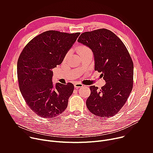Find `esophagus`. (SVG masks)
Instances as JSON below:
<instances>
[{"instance_id": "1", "label": "esophagus", "mask_w": 153, "mask_h": 153, "mask_svg": "<svg viewBox=\"0 0 153 153\" xmlns=\"http://www.w3.org/2000/svg\"><path fill=\"white\" fill-rule=\"evenodd\" d=\"M74 87L76 88H81V87H83V84L79 82H77L74 84Z\"/></svg>"}]
</instances>
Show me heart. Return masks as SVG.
<instances>
[{"mask_svg": "<svg viewBox=\"0 0 153 153\" xmlns=\"http://www.w3.org/2000/svg\"><path fill=\"white\" fill-rule=\"evenodd\" d=\"M77 52L79 53V54H80L81 53H83V52H85V51H90V48H89L88 47H86V46H85V45H79V46L77 47ZM68 54H69V52H68L66 54H65V59H66V58L68 57Z\"/></svg>", "mask_w": 153, "mask_h": 153, "instance_id": "heart-1", "label": "heart"}]
</instances>
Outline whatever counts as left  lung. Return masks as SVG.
Instances as JSON below:
<instances>
[{"instance_id":"1","label":"left lung","mask_w":153,"mask_h":153,"mask_svg":"<svg viewBox=\"0 0 153 153\" xmlns=\"http://www.w3.org/2000/svg\"><path fill=\"white\" fill-rule=\"evenodd\" d=\"M77 41L90 47L94 56L95 71L106 83L101 89L91 86L86 104L101 117L116 115L126 103L133 86L134 65L123 42L110 30L100 28L84 32Z\"/></svg>"}]
</instances>
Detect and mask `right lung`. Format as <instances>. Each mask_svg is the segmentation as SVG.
Wrapping results in <instances>:
<instances>
[{"mask_svg": "<svg viewBox=\"0 0 153 153\" xmlns=\"http://www.w3.org/2000/svg\"><path fill=\"white\" fill-rule=\"evenodd\" d=\"M80 33L55 30L31 40L21 52L17 65L20 91L27 105L39 116L54 118L67 108L74 85L52 82V69L60 65Z\"/></svg>", "mask_w": 153, "mask_h": 153, "instance_id": "obj_1", "label": "right lung"}]
</instances>
